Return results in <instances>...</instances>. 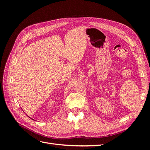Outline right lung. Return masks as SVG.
<instances>
[{
    "instance_id": "obj_1",
    "label": "right lung",
    "mask_w": 150,
    "mask_h": 150,
    "mask_svg": "<svg viewBox=\"0 0 150 150\" xmlns=\"http://www.w3.org/2000/svg\"><path fill=\"white\" fill-rule=\"evenodd\" d=\"M30 119H31V118H30Z\"/></svg>"
}]
</instances>
